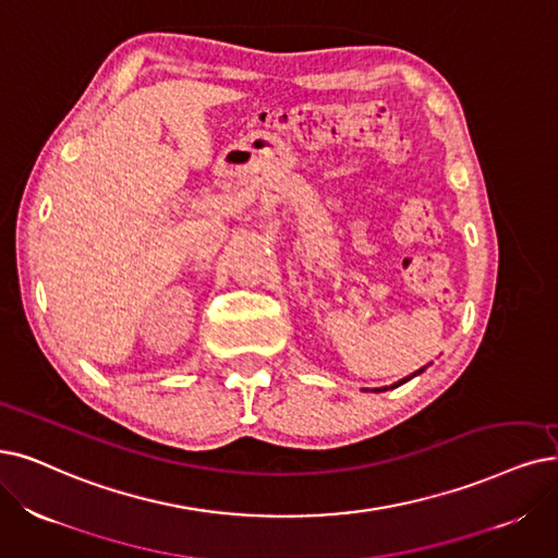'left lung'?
Listing matches in <instances>:
<instances>
[{
  "label": "left lung",
  "instance_id": "obj_1",
  "mask_svg": "<svg viewBox=\"0 0 558 558\" xmlns=\"http://www.w3.org/2000/svg\"><path fill=\"white\" fill-rule=\"evenodd\" d=\"M423 371H426V366H423V368H418L416 373H412V375H408V377H403V380H398L396 385H391V389H393V387H400V385H405L408 380H412V377H414V375H418V373H423ZM387 389H389V387H383V389H373V391H387Z\"/></svg>",
  "mask_w": 558,
  "mask_h": 558
}]
</instances>
